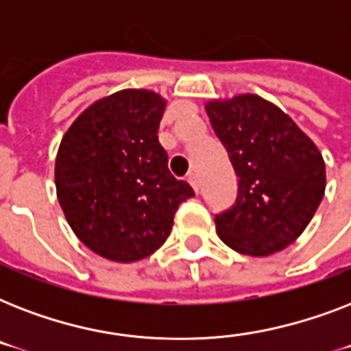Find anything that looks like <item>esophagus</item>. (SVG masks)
Returning <instances> with one entry per match:
<instances>
[{"instance_id": "1", "label": "esophagus", "mask_w": 351, "mask_h": 351, "mask_svg": "<svg viewBox=\"0 0 351 351\" xmlns=\"http://www.w3.org/2000/svg\"><path fill=\"white\" fill-rule=\"evenodd\" d=\"M187 182H189V184L193 186V189L198 193V189H200V184H198V176L195 175V173H191V175L187 176Z\"/></svg>"}]
</instances>
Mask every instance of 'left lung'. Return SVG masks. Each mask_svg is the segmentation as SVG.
I'll return each instance as SVG.
<instances>
[{"label": "left lung", "mask_w": 351, "mask_h": 351, "mask_svg": "<svg viewBox=\"0 0 351 351\" xmlns=\"http://www.w3.org/2000/svg\"><path fill=\"white\" fill-rule=\"evenodd\" d=\"M239 176V195L215 217L220 240L242 255L267 256L299 239L326 189L319 149L297 123L256 95L206 106Z\"/></svg>", "instance_id": "1"}]
</instances>
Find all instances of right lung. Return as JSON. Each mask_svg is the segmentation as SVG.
Instances as JSON below:
<instances>
[{"instance_id": "add662e5", "label": "right lung", "mask_w": 351, "mask_h": 351, "mask_svg": "<svg viewBox=\"0 0 351 351\" xmlns=\"http://www.w3.org/2000/svg\"><path fill=\"white\" fill-rule=\"evenodd\" d=\"M164 98L125 89L87 107L58 149L56 193L69 226L96 255L136 262L169 237L178 206L195 197L158 142Z\"/></svg>"}]
</instances>
